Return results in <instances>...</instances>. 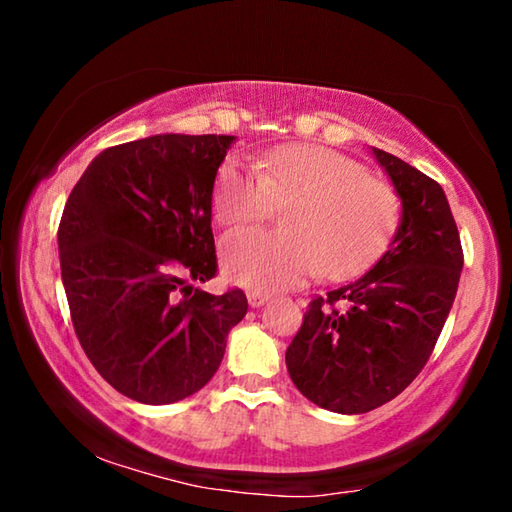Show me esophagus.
<instances>
[{"mask_svg": "<svg viewBox=\"0 0 512 512\" xmlns=\"http://www.w3.org/2000/svg\"><path fill=\"white\" fill-rule=\"evenodd\" d=\"M268 298H271V296H268V293H264V291H259V289H250L248 291V302L253 307H262Z\"/></svg>", "mask_w": 512, "mask_h": 512, "instance_id": "1", "label": "esophagus"}]
</instances>
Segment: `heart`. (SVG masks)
<instances>
[{
  "instance_id": "b5f03b06",
  "label": "heart",
  "mask_w": 512,
  "mask_h": 512,
  "mask_svg": "<svg viewBox=\"0 0 512 512\" xmlns=\"http://www.w3.org/2000/svg\"><path fill=\"white\" fill-rule=\"evenodd\" d=\"M275 205H289L284 230H237L223 239L221 264L232 282L289 289L318 271L332 280L354 277L386 253L402 221L395 187L327 146H280L257 164L230 158L216 171L219 223L262 221Z\"/></svg>"
}]
</instances>
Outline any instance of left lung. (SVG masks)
Instances as JSON below:
<instances>
[{
  "label": "left lung",
  "mask_w": 512,
  "mask_h": 512,
  "mask_svg": "<svg viewBox=\"0 0 512 512\" xmlns=\"http://www.w3.org/2000/svg\"><path fill=\"white\" fill-rule=\"evenodd\" d=\"M404 212L391 248L359 280L316 296L287 348L298 391L334 413L391 402L420 375L454 305L463 248L436 180L372 149Z\"/></svg>",
  "instance_id": "1"
}]
</instances>
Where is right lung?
<instances>
[{
  "label": "right lung",
  "mask_w": 512,
  "mask_h": 512,
  "mask_svg": "<svg viewBox=\"0 0 512 512\" xmlns=\"http://www.w3.org/2000/svg\"><path fill=\"white\" fill-rule=\"evenodd\" d=\"M232 135H153L110 146L58 225L74 332L99 375L142 404L194 395L219 370L246 293L192 282L219 273L212 189Z\"/></svg>",
  "instance_id": "add662e5"
}]
</instances>
